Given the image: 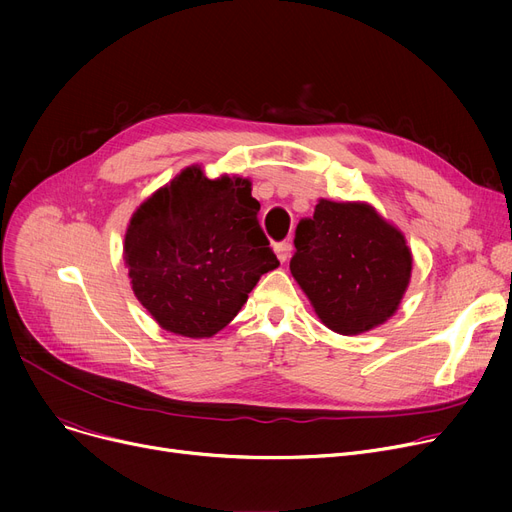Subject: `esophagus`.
Here are the masks:
<instances>
[{
  "mask_svg": "<svg viewBox=\"0 0 512 512\" xmlns=\"http://www.w3.org/2000/svg\"><path fill=\"white\" fill-rule=\"evenodd\" d=\"M290 251H292V242H290V240L278 242V245H276V255H278V259H280L282 263H284V261H288Z\"/></svg>",
  "mask_w": 512,
  "mask_h": 512,
  "instance_id": "1",
  "label": "esophagus"
}]
</instances>
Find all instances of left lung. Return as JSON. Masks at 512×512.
I'll return each instance as SVG.
<instances>
[{"instance_id": "left-lung-1", "label": "left lung", "mask_w": 512, "mask_h": 512, "mask_svg": "<svg viewBox=\"0 0 512 512\" xmlns=\"http://www.w3.org/2000/svg\"><path fill=\"white\" fill-rule=\"evenodd\" d=\"M290 272L324 324L361 334L398 309L413 257L394 226L365 203L321 199L294 232Z\"/></svg>"}]
</instances>
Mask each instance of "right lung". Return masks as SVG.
<instances>
[{
    "label": "right lung",
    "mask_w": 512,
    "mask_h": 512,
    "mask_svg": "<svg viewBox=\"0 0 512 512\" xmlns=\"http://www.w3.org/2000/svg\"><path fill=\"white\" fill-rule=\"evenodd\" d=\"M245 178L209 180L182 170L137 211L126 230L124 261L141 305L157 324L188 338L226 328L259 278L276 270Z\"/></svg>",
    "instance_id": "obj_1"
}]
</instances>
